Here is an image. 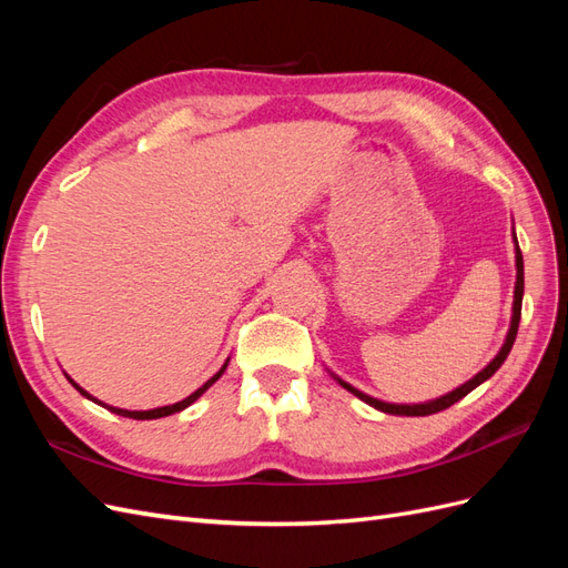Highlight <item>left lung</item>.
Masks as SVG:
<instances>
[{"label":"left lung","instance_id":"8db88e82","mask_svg":"<svg viewBox=\"0 0 568 568\" xmlns=\"http://www.w3.org/2000/svg\"><path fill=\"white\" fill-rule=\"evenodd\" d=\"M514 239H517V236H514ZM521 301H524V257H521V251H519V246H517V286H514V307H511L514 315H511V326H509V334H507L505 346L500 348V353L495 355L493 363H490L486 369H480V372L474 376V379H469V382L464 384V386L455 388L453 393L443 395V398H438V400L422 403V405H390V403H382V400H376V398H369V395H365L363 390L353 388V386H351V384H346V382H341V379H338V384H341L343 388H348L353 395H357L359 400H365L367 405H372V407H376V409L386 412V415H405V417H426V415H436V412H440V409H448L450 405H455L457 400H462L464 395L471 393L478 384H484L486 379H490V376H493L497 369H500V365H503L505 359H507V355H509V351H511V346H514V338H517V332H519Z\"/></svg>","mask_w":568,"mask_h":568}]
</instances>
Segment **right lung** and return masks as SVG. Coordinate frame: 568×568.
Instances as JSON below:
<instances>
[{
  "label": "right lung",
  "mask_w": 568,
  "mask_h": 568,
  "mask_svg": "<svg viewBox=\"0 0 568 568\" xmlns=\"http://www.w3.org/2000/svg\"><path fill=\"white\" fill-rule=\"evenodd\" d=\"M227 369V363L225 365H222V369L215 374V376H211V379L209 382H205L199 390H194L192 395H189V398H184V400H180V403H175V405H165V407H156V409H140V412H132V409H120V407H111V405H104V403H99V400H94L92 398V395L88 393V390H82L73 379H71V376H68V382H71L82 395H84V398H90V400H94V403H99L101 407H106V409H111V412H115V415H120V417H130V419H161V417H168V415H175V412H180V409H184V407H189V405H192L196 398H199V395H203L205 390H209L217 379H220V376H222V372H225Z\"/></svg>",
  "instance_id": "right-lung-1"
}]
</instances>
